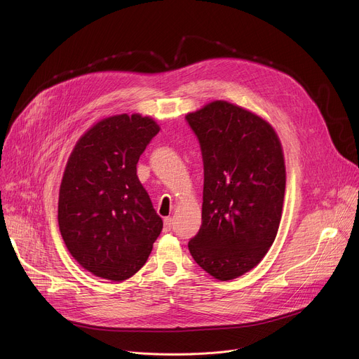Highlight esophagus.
Instances as JSON below:
<instances>
[{"mask_svg":"<svg viewBox=\"0 0 359 359\" xmlns=\"http://www.w3.org/2000/svg\"><path fill=\"white\" fill-rule=\"evenodd\" d=\"M172 224H173L172 219H170V217H166L165 222H163V231H165V233H169V231L172 230Z\"/></svg>","mask_w":359,"mask_h":359,"instance_id":"esophagus-1","label":"esophagus"}]
</instances>
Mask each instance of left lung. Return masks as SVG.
<instances>
[{
	"label": "left lung",
	"instance_id": "8db88e82",
	"mask_svg": "<svg viewBox=\"0 0 359 359\" xmlns=\"http://www.w3.org/2000/svg\"><path fill=\"white\" fill-rule=\"evenodd\" d=\"M201 149V226L190 238L194 262L227 281L257 266L276 240L285 165L273 126L226 100L189 114Z\"/></svg>",
	"mask_w": 359,
	"mask_h": 359
}]
</instances>
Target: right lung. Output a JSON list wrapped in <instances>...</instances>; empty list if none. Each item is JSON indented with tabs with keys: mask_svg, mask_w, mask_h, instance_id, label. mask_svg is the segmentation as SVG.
I'll list each match as a JSON object with an SVG mask.
<instances>
[{
	"mask_svg": "<svg viewBox=\"0 0 359 359\" xmlns=\"http://www.w3.org/2000/svg\"><path fill=\"white\" fill-rule=\"evenodd\" d=\"M159 125L126 114L102 119L75 144L58 201L61 236L92 274L123 281L146 263L163 222L136 175Z\"/></svg>",
	"mask_w": 359,
	"mask_h": 359,
	"instance_id": "add662e5",
	"label": "right lung"
}]
</instances>
